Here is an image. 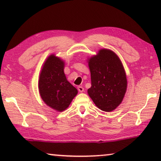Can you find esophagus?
I'll return each mask as SVG.
<instances>
[{"label": "esophagus", "mask_w": 161, "mask_h": 161, "mask_svg": "<svg viewBox=\"0 0 161 161\" xmlns=\"http://www.w3.org/2000/svg\"><path fill=\"white\" fill-rule=\"evenodd\" d=\"M77 89H78V91L80 92H84V88L81 86H79L77 87Z\"/></svg>", "instance_id": "1"}]
</instances>
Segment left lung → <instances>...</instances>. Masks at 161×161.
I'll list each match as a JSON object with an SVG mask.
<instances>
[{"label":"left lung","mask_w":161,"mask_h":161,"mask_svg":"<svg viewBox=\"0 0 161 161\" xmlns=\"http://www.w3.org/2000/svg\"><path fill=\"white\" fill-rule=\"evenodd\" d=\"M92 86L88 94L95 105L109 112L121 103L127 88L124 68L119 57L107 49L100 50L89 59Z\"/></svg>","instance_id":"obj_1"}]
</instances>
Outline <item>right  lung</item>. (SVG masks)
I'll return each instance as SVG.
<instances>
[{
	"label": "right lung",
	"mask_w": 161,
	"mask_h": 161,
	"mask_svg": "<svg viewBox=\"0 0 161 161\" xmlns=\"http://www.w3.org/2000/svg\"><path fill=\"white\" fill-rule=\"evenodd\" d=\"M64 62L54 54L46 59L38 83L40 97L53 109H66L77 94V89L67 80L64 73Z\"/></svg>",
	"instance_id": "add662e5"
}]
</instances>
